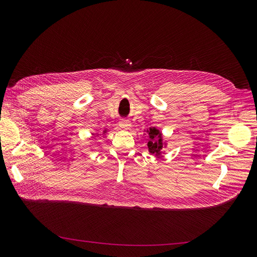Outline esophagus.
I'll use <instances>...</instances> for the list:
<instances>
[{"label":"esophagus","mask_w":257,"mask_h":257,"mask_svg":"<svg viewBox=\"0 0 257 257\" xmlns=\"http://www.w3.org/2000/svg\"><path fill=\"white\" fill-rule=\"evenodd\" d=\"M119 125H120V127L124 128V130H128L131 127V122L127 119H122L119 122Z\"/></svg>","instance_id":"esophagus-1"}]
</instances>
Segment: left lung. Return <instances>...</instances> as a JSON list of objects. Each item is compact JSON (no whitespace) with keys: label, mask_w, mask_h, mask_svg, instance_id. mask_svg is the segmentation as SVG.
<instances>
[{"label":"left lung","mask_w":257,"mask_h":257,"mask_svg":"<svg viewBox=\"0 0 257 257\" xmlns=\"http://www.w3.org/2000/svg\"><path fill=\"white\" fill-rule=\"evenodd\" d=\"M158 135L161 136L157 128H150V132H149L150 139L148 141V148H149L151 153H159L162 149V142L161 139H159V141L157 139Z\"/></svg>","instance_id":"1"}]
</instances>
